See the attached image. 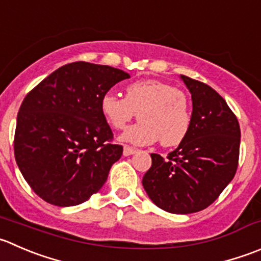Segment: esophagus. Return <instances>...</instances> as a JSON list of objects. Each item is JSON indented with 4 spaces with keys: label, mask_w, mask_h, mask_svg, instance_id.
I'll return each mask as SVG.
<instances>
[{
    "label": "esophagus",
    "mask_w": 261,
    "mask_h": 261,
    "mask_svg": "<svg viewBox=\"0 0 261 261\" xmlns=\"http://www.w3.org/2000/svg\"><path fill=\"white\" fill-rule=\"evenodd\" d=\"M134 153H136L135 148H131V146H128V145L123 146V155H125V156L131 155V154H134Z\"/></svg>",
    "instance_id": "obj_1"
}]
</instances>
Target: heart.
I'll use <instances>...</instances> for the list:
<instances>
[{"label":"heart","instance_id":"1","mask_svg":"<svg viewBox=\"0 0 261 261\" xmlns=\"http://www.w3.org/2000/svg\"><path fill=\"white\" fill-rule=\"evenodd\" d=\"M100 110L116 130L125 128L138 113L140 121L126 128L120 139L139 146L159 140L164 146L178 145L191 126V107L186 94L154 79L130 83L125 88V97L106 93L100 99Z\"/></svg>","mask_w":261,"mask_h":261}]
</instances>
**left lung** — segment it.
Listing matches in <instances>:
<instances>
[{
	"label": "left lung",
	"mask_w": 261,
	"mask_h": 261,
	"mask_svg": "<svg viewBox=\"0 0 261 261\" xmlns=\"http://www.w3.org/2000/svg\"><path fill=\"white\" fill-rule=\"evenodd\" d=\"M191 93V126L167 159L150 154L143 186L158 208L173 214L208 208L232 181L240 155L239 121L209 85L181 75Z\"/></svg>",
	"instance_id": "obj_1"
}]
</instances>
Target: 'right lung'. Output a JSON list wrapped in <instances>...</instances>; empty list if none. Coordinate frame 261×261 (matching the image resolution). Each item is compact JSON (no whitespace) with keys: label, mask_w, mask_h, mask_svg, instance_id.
Listing matches in <instances>:
<instances>
[{"label":"right lung","mask_w":261,"mask_h":261,"mask_svg":"<svg viewBox=\"0 0 261 261\" xmlns=\"http://www.w3.org/2000/svg\"><path fill=\"white\" fill-rule=\"evenodd\" d=\"M128 77L122 70L79 61L28 93L17 113L14 150L20 172L39 198L72 206L102 189L123 149L111 143L100 99Z\"/></svg>","instance_id":"right-lung-1"}]
</instances>
